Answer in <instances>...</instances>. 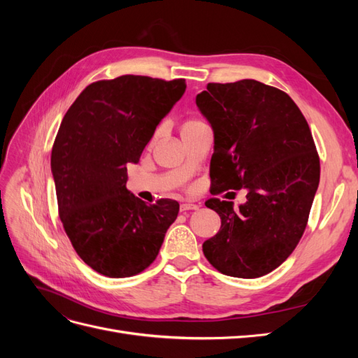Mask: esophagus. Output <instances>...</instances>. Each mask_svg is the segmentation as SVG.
Here are the masks:
<instances>
[{"label": "esophagus", "instance_id": "1", "mask_svg": "<svg viewBox=\"0 0 358 358\" xmlns=\"http://www.w3.org/2000/svg\"><path fill=\"white\" fill-rule=\"evenodd\" d=\"M197 209H199V204H194V203H182V204H180V212L197 210Z\"/></svg>", "mask_w": 358, "mask_h": 358}]
</instances>
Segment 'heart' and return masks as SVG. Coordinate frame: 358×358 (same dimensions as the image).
<instances>
[{"label":"heart","instance_id":"1","mask_svg":"<svg viewBox=\"0 0 358 358\" xmlns=\"http://www.w3.org/2000/svg\"><path fill=\"white\" fill-rule=\"evenodd\" d=\"M197 124H200V121H197V119H188V121L183 122L182 131H185V129H188V128H191V127H194V125H197Z\"/></svg>","mask_w":358,"mask_h":358}]
</instances>
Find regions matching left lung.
<instances>
[{"instance_id": "left-lung-1", "label": "left lung", "mask_w": 358, "mask_h": 358, "mask_svg": "<svg viewBox=\"0 0 358 358\" xmlns=\"http://www.w3.org/2000/svg\"><path fill=\"white\" fill-rule=\"evenodd\" d=\"M196 103L213 129V194L248 191L239 209L227 200L206 201L221 229L203 243V254L224 275L264 276L291 255L306 229L320 183L310 128L288 94L252 79L208 83Z\"/></svg>"}]
</instances>
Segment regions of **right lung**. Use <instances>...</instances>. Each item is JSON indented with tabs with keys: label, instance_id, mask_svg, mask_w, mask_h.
Listing matches in <instances>:
<instances>
[{
	"label": "right lung",
	"instance_id": "right-lung-1",
	"mask_svg": "<svg viewBox=\"0 0 358 358\" xmlns=\"http://www.w3.org/2000/svg\"><path fill=\"white\" fill-rule=\"evenodd\" d=\"M187 90L185 79L125 74L86 86L52 148L58 212L74 251L95 272L129 278L157 258L179 203L146 204L127 189L157 125Z\"/></svg>",
	"mask_w": 358,
	"mask_h": 358
}]
</instances>
